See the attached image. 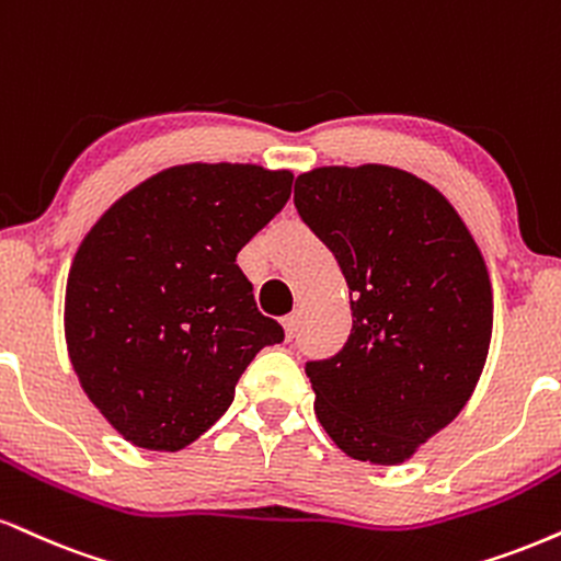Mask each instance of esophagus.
<instances>
[{
	"label": "esophagus",
	"instance_id": "obj_1",
	"mask_svg": "<svg viewBox=\"0 0 561 561\" xmlns=\"http://www.w3.org/2000/svg\"><path fill=\"white\" fill-rule=\"evenodd\" d=\"M298 323H300V313H298V310H295V313H289V316H285V319H282V327H285V336H287V340H293L295 332H298Z\"/></svg>",
	"mask_w": 561,
	"mask_h": 561
}]
</instances>
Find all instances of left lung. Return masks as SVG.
I'll return each instance as SVG.
<instances>
[{
  "label": "left lung",
  "mask_w": 561,
  "mask_h": 561,
  "mask_svg": "<svg viewBox=\"0 0 561 561\" xmlns=\"http://www.w3.org/2000/svg\"><path fill=\"white\" fill-rule=\"evenodd\" d=\"M295 208L334 253L353 332L306 363L316 417L347 457L400 465L473 394L494 327L489 268L455 206L383 164L319 167L295 180Z\"/></svg>",
  "instance_id": "8db88e82"
}]
</instances>
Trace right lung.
Segmentation results:
<instances>
[{"instance_id":"add662e5","label":"right lung","mask_w":561,"mask_h":561,"mask_svg":"<svg viewBox=\"0 0 561 561\" xmlns=\"http://www.w3.org/2000/svg\"><path fill=\"white\" fill-rule=\"evenodd\" d=\"M289 193L287 170L170 167L80 242L65 293L67 353L88 400L135 447L193 444L227 413L255 353L285 340L234 259Z\"/></svg>"}]
</instances>
